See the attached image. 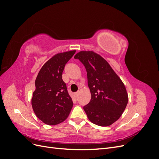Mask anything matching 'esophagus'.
Instances as JSON below:
<instances>
[{"label": "esophagus", "mask_w": 159, "mask_h": 159, "mask_svg": "<svg viewBox=\"0 0 159 159\" xmlns=\"http://www.w3.org/2000/svg\"><path fill=\"white\" fill-rule=\"evenodd\" d=\"M79 93H80V92H79V91H78V92H76V93H75V98H78V96Z\"/></svg>", "instance_id": "1"}]
</instances>
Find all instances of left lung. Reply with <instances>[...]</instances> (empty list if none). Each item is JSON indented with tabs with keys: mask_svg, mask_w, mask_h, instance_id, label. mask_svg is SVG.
I'll return each instance as SVG.
<instances>
[{
	"mask_svg": "<svg viewBox=\"0 0 159 159\" xmlns=\"http://www.w3.org/2000/svg\"><path fill=\"white\" fill-rule=\"evenodd\" d=\"M87 71L91 98L84 109L89 121L107 127L121 116L128 103L124 84L108 62L93 51H80L74 56Z\"/></svg>",
	"mask_w": 159,
	"mask_h": 159,
	"instance_id": "left-lung-1",
	"label": "left lung"
}]
</instances>
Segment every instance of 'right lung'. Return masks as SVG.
<instances>
[{
	"mask_svg": "<svg viewBox=\"0 0 159 159\" xmlns=\"http://www.w3.org/2000/svg\"><path fill=\"white\" fill-rule=\"evenodd\" d=\"M75 53H58L43 65L35 81L32 107L36 117L48 125H55L68 118L73 102L61 75L66 64Z\"/></svg>",
	"mask_w": 159,
	"mask_h": 159,
	"instance_id": "obj_1",
	"label": "right lung"
}]
</instances>
